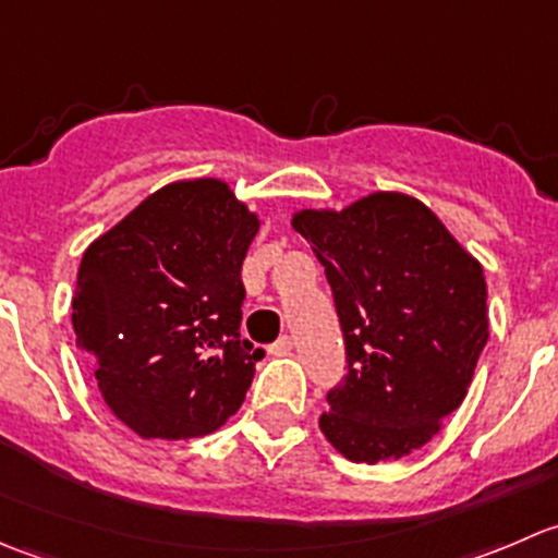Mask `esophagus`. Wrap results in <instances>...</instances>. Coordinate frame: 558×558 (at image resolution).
I'll use <instances>...</instances> for the list:
<instances>
[{
    "label": "esophagus",
    "mask_w": 558,
    "mask_h": 558,
    "mask_svg": "<svg viewBox=\"0 0 558 558\" xmlns=\"http://www.w3.org/2000/svg\"><path fill=\"white\" fill-rule=\"evenodd\" d=\"M291 348H294V340H291V337L286 335V337H280L278 342H275V345H272V351H275V353H289Z\"/></svg>",
    "instance_id": "1"
}]
</instances>
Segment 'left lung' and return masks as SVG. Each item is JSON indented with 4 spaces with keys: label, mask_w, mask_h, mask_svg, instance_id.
Returning <instances> with one entry per match:
<instances>
[{
    "label": "left lung",
    "mask_w": 558,
    "mask_h": 558,
    "mask_svg": "<svg viewBox=\"0 0 558 558\" xmlns=\"http://www.w3.org/2000/svg\"><path fill=\"white\" fill-rule=\"evenodd\" d=\"M291 227L324 264L345 337L320 432L356 464L418 451L464 402L488 340L481 262L402 191L296 210Z\"/></svg>",
    "instance_id": "8db88e82"
}]
</instances>
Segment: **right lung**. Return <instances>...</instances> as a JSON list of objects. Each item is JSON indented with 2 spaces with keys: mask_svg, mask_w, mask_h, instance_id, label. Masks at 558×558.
<instances>
[{
  "mask_svg": "<svg viewBox=\"0 0 558 558\" xmlns=\"http://www.w3.org/2000/svg\"><path fill=\"white\" fill-rule=\"evenodd\" d=\"M258 223L227 180H174L83 253L75 342L112 415L145 440H196L243 404L264 356L240 340Z\"/></svg>",
  "mask_w": 558,
  "mask_h": 558,
  "instance_id": "obj_1",
  "label": "right lung"
}]
</instances>
